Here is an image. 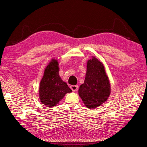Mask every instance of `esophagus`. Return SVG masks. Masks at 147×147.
I'll list each match as a JSON object with an SVG mask.
<instances>
[{
  "label": "esophagus",
  "instance_id": "34e87169",
  "mask_svg": "<svg viewBox=\"0 0 147 147\" xmlns=\"http://www.w3.org/2000/svg\"><path fill=\"white\" fill-rule=\"evenodd\" d=\"M70 88L73 91H77V90L78 88V85H71L70 86Z\"/></svg>",
  "mask_w": 147,
  "mask_h": 147
}]
</instances>
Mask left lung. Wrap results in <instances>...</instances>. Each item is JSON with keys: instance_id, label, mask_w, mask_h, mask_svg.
Wrapping results in <instances>:
<instances>
[{"instance_id": "left-lung-1", "label": "left lung", "mask_w": 147, "mask_h": 147, "mask_svg": "<svg viewBox=\"0 0 147 147\" xmlns=\"http://www.w3.org/2000/svg\"><path fill=\"white\" fill-rule=\"evenodd\" d=\"M110 91V84L104 65L93 57L87 62L84 83L79 89L80 97L86 107L94 109L107 100Z\"/></svg>"}]
</instances>
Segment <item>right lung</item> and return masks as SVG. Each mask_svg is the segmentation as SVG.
Listing matches in <instances>:
<instances>
[{
    "label": "right lung",
    "mask_w": 147,
    "mask_h": 147,
    "mask_svg": "<svg viewBox=\"0 0 147 147\" xmlns=\"http://www.w3.org/2000/svg\"><path fill=\"white\" fill-rule=\"evenodd\" d=\"M58 65V62L53 59L45 68L40 81V99L42 104L48 107L56 106L65 94L72 91L59 76Z\"/></svg>",
    "instance_id": "obj_1"
}]
</instances>
